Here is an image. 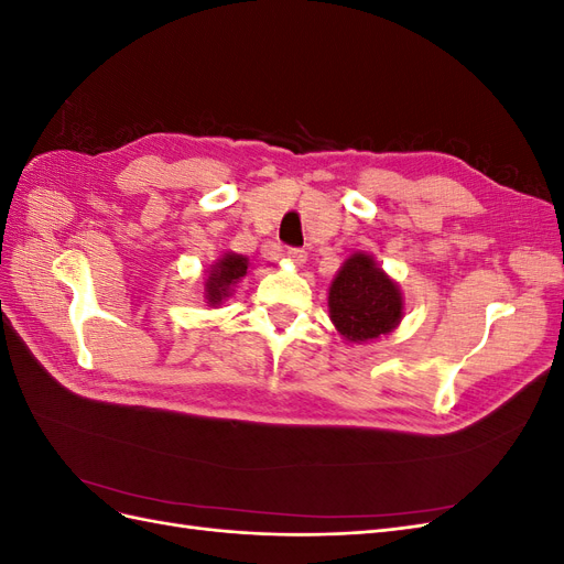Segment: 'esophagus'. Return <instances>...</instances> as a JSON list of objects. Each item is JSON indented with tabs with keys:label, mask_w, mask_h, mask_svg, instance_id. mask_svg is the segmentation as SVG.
Instances as JSON below:
<instances>
[{
	"label": "esophagus",
	"mask_w": 564,
	"mask_h": 564,
	"mask_svg": "<svg viewBox=\"0 0 564 564\" xmlns=\"http://www.w3.org/2000/svg\"><path fill=\"white\" fill-rule=\"evenodd\" d=\"M286 256H289V261L292 263H296V265H303L305 263V259H308V253H305L303 249H299V247H292L286 251Z\"/></svg>",
	"instance_id": "esophagus-1"
}]
</instances>
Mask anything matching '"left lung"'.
I'll list each match as a JSON object with an SVG mask.
<instances>
[{"mask_svg":"<svg viewBox=\"0 0 564 564\" xmlns=\"http://www.w3.org/2000/svg\"><path fill=\"white\" fill-rule=\"evenodd\" d=\"M329 315L348 340L379 338L398 327L402 296L398 284L367 253H352L329 286Z\"/></svg>","mask_w":564,"mask_h":564,"instance_id":"obj_1","label":"left lung"}]
</instances>
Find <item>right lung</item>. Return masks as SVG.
Listing matches in <instances>:
<instances>
[{"mask_svg":"<svg viewBox=\"0 0 564 564\" xmlns=\"http://www.w3.org/2000/svg\"><path fill=\"white\" fill-rule=\"evenodd\" d=\"M247 272V259L245 256H237V253H226V259H220L214 268H212V275L204 284V292H207V301L212 305H218L230 294V286L245 278Z\"/></svg>","mask_w":564,"mask_h":564,"instance_id":"1","label":"right lung"}]
</instances>
